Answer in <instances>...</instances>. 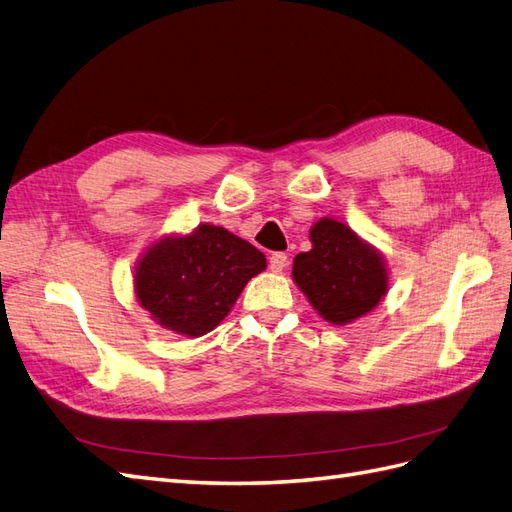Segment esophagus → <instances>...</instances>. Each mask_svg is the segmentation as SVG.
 Masks as SVG:
<instances>
[{
    "instance_id": "esophagus-1",
    "label": "esophagus",
    "mask_w": 512,
    "mask_h": 512,
    "mask_svg": "<svg viewBox=\"0 0 512 512\" xmlns=\"http://www.w3.org/2000/svg\"><path fill=\"white\" fill-rule=\"evenodd\" d=\"M286 267H288V256H286V254H282V252L271 254V258H269V269H271L273 273H282Z\"/></svg>"
}]
</instances>
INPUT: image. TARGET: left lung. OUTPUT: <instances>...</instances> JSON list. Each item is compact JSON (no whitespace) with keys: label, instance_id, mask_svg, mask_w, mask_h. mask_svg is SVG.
Masks as SVG:
<instances>
[{"label":"left lung","instance_id":"left-lung-1","mask_svg":"<svg viewBox=\"0 0 512 512\" xmlns=\"http://www.w3.org/2000/svg\"><path fill=\"white\" fill-rule=\"evenodd\" d=\"M312 250L294 256L292 280L331 324L344 327L369 314L389 292L386 260L344 222L318 220Z\"/></svg>","mask_w":512,"mask_h":512}]
</instances>
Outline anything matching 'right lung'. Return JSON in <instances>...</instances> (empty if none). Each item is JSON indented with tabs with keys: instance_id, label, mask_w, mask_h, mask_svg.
Segmentation results:
<instances>
[{
	"instance_id": "obj_1",
	"label": "right lung",
	"mask_w": 512,
	"mask_h": 512,
	"mask_svg": "<svg viewBox=\"0 0 512 512\" xmlns=\"http://www.w3.org/2000/svg\"><path fill=\"white\" fill-rule=\"evenodd\" d=\"M265 269V254L252 243L200 224L147 247L134 269V294L160 327L200 337L218 327L245 284Z\"/></svg>"
}]
</instances>
